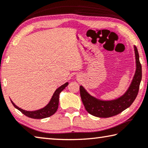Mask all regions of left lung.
I'll list each match as a JSON object with an SVG mask.
<instances>
[{"mask_svg": "<svg viewBox=\"0 0 148 148\" xmlns=\"http://www.w3.org/2000/svg\"><path fill=\"white\" fill-rule=\"evenodd\" d=\"M134 47L136 70L130 87L126 93L118 99L102 101L90 95L82 86H79L81 99L85 109L89 113L100 118H108L121 113L132 104L138 95L142 79V65L136 47Z\"/></svg>", "mask_w": 148, "mask_h": 148, "instance_id": "8db88e82", "label": "left lung"}]
</instances>
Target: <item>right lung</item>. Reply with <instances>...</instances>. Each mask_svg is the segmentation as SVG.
<instances>
[{"label": "right lung", "instance_id": "1", "mask_svg": "<svg viewBox=\"0 0 148 148\" xmlns=\"http://www.w3.org/2000/svg\"><path fill=\"white\" fill-rule=\"evenodd\" d=\"M69 83L66 82L64 84H63L59 88H57L56 91L54 93L52 98L49 103L46 105L45 107H43V109L37 110V111H25L20 109L12 101H11L12 103L14 105V107L16 108L18 110H19L20 112H22L23 114H25V116H27L29 118L32 119H45L47 117L51 116L53 115V114H55L56 111H57L58 107V101H59V94L61 91L64 90V89L68 86Z\"/></svg>", "mask_w": 148, "mask_h": 148}]
</instances>
